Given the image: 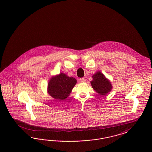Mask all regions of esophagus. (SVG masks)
Masks as SVG:
<instances>
[{"instance_id": "1", "label": "esophagus", "mask_w": 152, "mask_h": 152, "mask_svg": "<svg viewBox=\"0 0 152 152\" xmlns=\"http://www.w3.org/2000/svg\"><path fill=\"white\" fill-rule=\"evenodd\" d=\"M80 82V83H85L86 81V80L84 78H80L79 79Z\"/></svg>"}]
</instances>
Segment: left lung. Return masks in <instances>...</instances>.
Here are the masks:
<instances>
[{
	"label": "left lung",
	"mask_w": 152,
	"mask_h": 152,
	"mask_svg": "<svg viewBox=\"0 0 152 152\" xmlns=\"http://www.w3.org/2000/svg\"><path fill=\"white\" fill-rule=\"evenodd\" d=\"M93 80L91 81V86L94 91L100 95H105L112 89L110 81L105 76L99 71L92 76Z\"/></svg>",
	"instance_id": "obj_1"
}]
</instances>
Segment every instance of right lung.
Wrapping results in <instances>:
<instances>
[{
    "mask_svg": "<svg viewBox=\"0 0 152 152\" xmlns=\"http://www.w3.org/2000/svg\"><path fill=\"white\" fill-rule=\"evenodd\" d=\"M77 80L72 77H68L64 73L53 76L48 84V93L53 98L64 100L71 93Z\"/></svg>",
    "mask_w": 152,
    "mask_h": 152,
    "instance_id": "1",
    "label": "right lung"
}]
</instances>
